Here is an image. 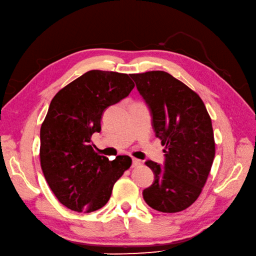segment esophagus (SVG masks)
<instances>
[{"mask_svg":"<svg viewBox=\"0 0 256 256\" xmlns=\"http://www.w3.org/2000/svg\"><path fill=\"white\" fill-rule=\"evenodd\" d=\"M141 163H142V162H141L140 160H138V158H132V166H134V167L140 166Z\"/></svg>","mask_w":256,"mask_h":256,"instance_id":"esophagus-1","label":"esophagus"}]
</instances>
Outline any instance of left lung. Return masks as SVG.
Instances as JSON below:
<instances>
[{
    "mask_svg": "<svg viewBox=\"0 0 256 256\" xmlns=\"http://www.w3.org/2000/svg\"><path fill=\"white\" fill-rule=\"evenodd\" d=\"M130 77L152 112L155 136L165 146V165L146 162L155 175L143 191L150 208L162 213L188 208L201 194L215 156L213 127L196 92L162 70Z\"/></svg>",
    "mask_w": 256,
    "mask_h": 256,
    "instance_id": "8db88e82",
    "label": "left lung"
}]
</instances>
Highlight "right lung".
Masks as SVG:
<instances>
[{"instance_id": "add662e5", "label": "right lung", "mask_w": 256, "mask_h": 256, "mask_svg": "<svg viewBox=\"0 0 256 256\" xmlns=\"http://www.w3.org/2000/svg\"><path fill=\"white\" fill-rule=\"evenodd\" d=\"M134 88L127 74L90 70L60 89L40 130V164L58 200L74 212L91 213L110 200L115 182L132 166L96 153L91 136L101 132L104 110Z\"/></svg>"}]
</instances>
